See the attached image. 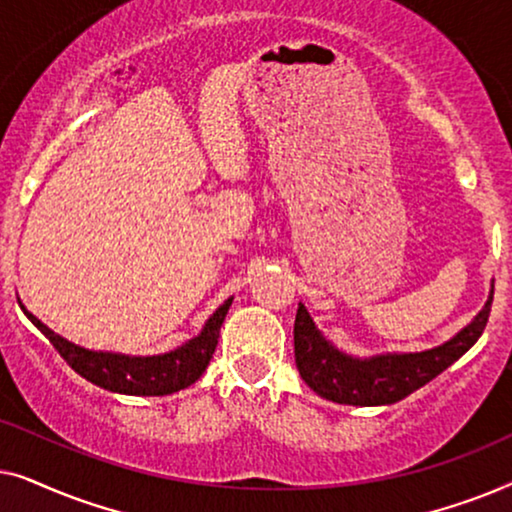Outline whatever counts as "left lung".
Listing matches in <instances>:
<instances>
[{
  "instance_id": "obj_1",
  "label": "left lung",
  "mask_w": 512,
  "mask_h": 512,
  "mask_svg": "<svg viewBox=\"0 0 512 512\" xmlns=\"http://www.w3.org/2000/svg\"><path fill=\"white\" fill-rule=\"evenodd\" d=\"M494 289L471 324L443 345L410 354H377L356 359L328 342L305 305H298L293 324V354L298 373L321 398L345 405H391L424 387L459 356H464L485 331L492 312Z\"/></svg>"
}]
</instances>
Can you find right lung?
Wrapping results in <instances>:
<instances>
[{"instance_id":"1","label":"right lung","mask_w":512,"mask_h":512,"mask_svg":"<svg viewBox=\"0 0 512 512\" xmlns=\"http://www.w3.org/2000/svg\"><path fill=\"white\" fill-rule=\"evenodd\" d=\"M233 298H228L212 317L207 319L205 328L186 345L167 354L158 356H128V354H114V352H93V349L79 347L74 342L60 338L51 328L27 312L23 305V312L41 333L51 340V345L58 349L62 359L72 366L81 377L88 382L97 384V387L116 391V394L128 396H167L174 391L191 387L198 377L205 373V368L212 361V354L219 342L221 324L226 319Z\"/></svg>"}]
</instances>
